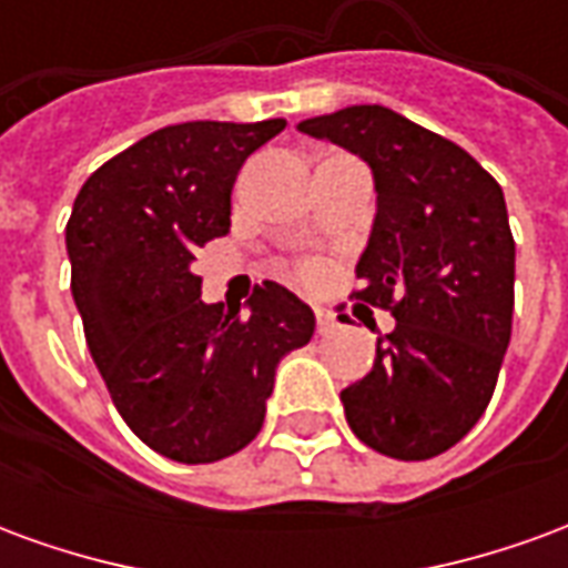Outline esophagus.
Wrapping results in <instances>:
<instances>
[{
	"label": "esophagus",
	"instance_id": "34e87169",
	"mask_svg": "<svg viewBox=\"0 0 568 568\" xmlns=\"http://www.w3.org/2000/svg\"><path fill=\"white\" fill-rule=\"evenodd\" d=\"M313 313H316V332H320V334H332L334 328H337V320H334L332 310L316 307Z\"/></svg>",
	"mask_w": 568,
	"mask_h": 568
}]
</instances>
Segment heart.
Returning <instances> with one entry per match:
<instances>
[{
	"instance_id": "b5f03b06",
	"label": "heart",
	"mask_w": 568,
	"mask_h": 568,
	"mask_svg": "<svg viewBox=\"0 0 568 568\" xmlns=\"http://www.w3.org/2000/svg\"><path fill=\"white\" fill-rule=\"evenodd\" d=\"M292 273H295L301 283H316V280L322 276V261L310 258V255H304V258H295L292 261Z\"/></svg>"
}]
</instances>
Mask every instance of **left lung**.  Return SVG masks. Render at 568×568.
<instances>
[{"mask_svg":"<svg viewBox=\"0 0 568 568\" xmlns=\"http://www.w3.org/2000/svg\"><path fill=\"white\" fill-rule=\"evenodd\" d=\"M301 133L368 161L377 219L356 264L371 307L389 310L374 368L341 393L371 450L419 463L484 417L511 341L514 236L499 182L432 130L383 105L307 118Z\"/></svg>","mask_w":568,"mask_h":568,"instance_id":"obj_1","label":"left lung"}]
</instances>
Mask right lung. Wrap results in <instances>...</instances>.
Instances as JSON below:
<instances>
[{
    "label": "right lung",
    "mask_w": 568,
    "mask_h": 568,
    "mask_svg": "<svg viewBox=\"0 0 568 568\" xmlns=\"http://www.w3.org/2000/svg\"><path fill=\"white\" fill-rule=\"evenodd\" d=\"M283 118L149 133L81 185L67 224L72 297L118 414L185 465L234 456L264 426L273 374L313 337V310L261 283L248 313L200 301L191 261L231 231V191Z\"/></svg>",
    "instance_id": "1"
}]
</instances>
